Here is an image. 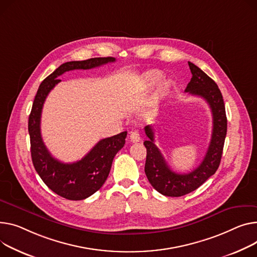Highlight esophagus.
Returning <instances> with one entry per match:
<instances>
[{
    "mask_svg": "<svg viewBox=\"0 0 257 257\" xmlns=\"http://www.w3.org/2000/svg\"><path fill=\"white\" fill-rule=\"evenodd\" d=\"M130 141L132 142V143H138V142H140L141 141V135H140V132L139 131H136V130H134V131H132L131 133H130Z\"/></svg>",
    "mask_w": 257,
    "mask_h": 257,
    "instance_id": "esophagus-1",
    "label": "esophagus"
}]
</instances>
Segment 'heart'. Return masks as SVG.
<instances>
[{
  "label": "heart",
  "mask_w": 257,
  "mask_h": 257,
  "mask_svg": "<svg viewBox=\"0 0 257 257\" xmlns=\"http://www.w3.org/2000/svg\"><path fill=\"white\" fill-rule=\"evenodd\" d=\"M162 77H163L162 72H160L158 70L147 71L146 73L143 74L142 79H141L143 88L148 90V89H151L153 87H155V85L158 83L159 81L162 79ZM168 89H169V82L166 81V80H162L159 83V84H158L157 92H158V94L162 95V94H165L168 91Z\"/></svg>",
  "instance_id": "1"
}]
</instances>
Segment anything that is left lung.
<instances>
[{"mask_svg": "<svg viewBox=\"0 0 257 257\" xmlns=\"http://www.w3.org/2000/svg\"><path fill=\"white\" fill-rule=\"evenodd\" d=\"M192 73L190 82L187 84L185 92L194 96H199L208 102L213 115L212 138L202 162L193 172L188 174H178L173 172L161 152L154 144L155 135L152 126L145 127L149 138L144 145L147 149V160L145 173L151 185L159 193L165 196L179 197L196 190L219 167L222 152L227 131V118L222 94L217 83L200 68L191 62H188Z\"/></svg>", "mask_w": 257, "mask_h": 257, "instance_id": "8db88e82", "label": "left lung"}]
</instances>
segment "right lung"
Wrapping results in <instances>:
<instances>
[{
	"mask_svg": "<svg viewBox=\"0 0 257 257\" xmlns=\"http://www.w3.org/2000/svg\"><path fill=\"white\" fill-rule=\"evenodd\" d=\"M112 57L93 58L62 64L39 85L29 116V134L32 161L44 184L58 195L69 200H81L98 191L106 181L115 154L125 145L127 131L103 139L74 163H63L51 156L46 149L40 130L41 112L49 92L61 79L58 77L71 70H87L114 62Z\"/></svg>",
	"mask_w": 257,
	"mask_h": 257,
	"instance_id": "1",
	"label": "right lung"
}]
</instances>
